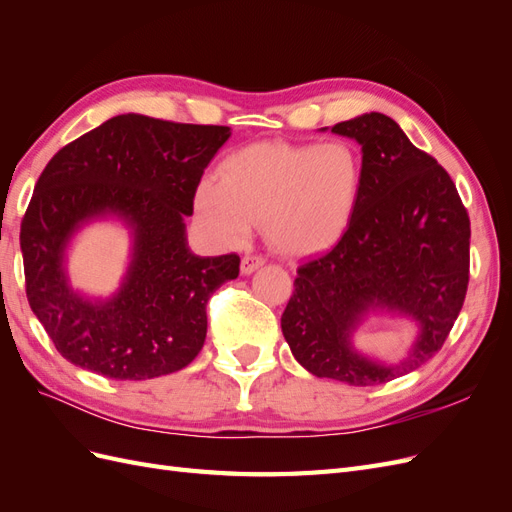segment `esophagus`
<instances>
[{
    "mask_svg": "<svg viewBox=\"0 0 512 512\" xmlns=\"http://www.w3.org/2000/svg\"><path fill=\"white\" fill-rule=\"evenodd\" d=\"M262 265H265V258L254 256V254H245V256L241 258V273H243V275H250V273H254L258 267H262Z\"/></svg>",
    "mask_w": 512,
    "mask_h": 512,
    "instance_id": "obj_1",
    "label": "esophagus"
}]
</instances>
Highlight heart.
<instances>
[{
	"label": "heart",
	"instance_id": "b5f03b06",
	"mask_svg": "<svg viewBox=\"0 0 512 512\" xmlns=\"http://www.w3.org/2000/svg\"><path fill=\"white\" fill-rule=\"evenodd\" d=\"M363 179L361 153L346 141H262L230 153L220 181L198 183L194 213L222 245H243L252 224H262L273 250L305 258L342 239L359 207Z\"/></svg>",
	"mask_w": 512,
	"mask_h": 512
}]
</instances>
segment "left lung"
<instances>
[{
	"instance_id": "left-lung-1",
	"label": "left lung",
	"mask_w": 512,
	"mask_h": 512,
	"mask_svg": "<svg viewBox=\"0 0 512 512\" xmlns=\"http://www.w3.org/2000/svg\"><path fill=\"white\" fill-rule=\"evenodd\" d=\"M331 132L361 145L363 192L333 250L299 267L282 333L309 374L374 386L427 363L451 333L468 290L470 218L446 170L391 117L365 113ZM374 313L417 324L401 362L353 348V333Z\"/></svg>"
}]
</instances>
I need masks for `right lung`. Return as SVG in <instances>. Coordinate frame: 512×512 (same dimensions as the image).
Here are the masks:
<instances>
[{
	"instance_id": "right-lung-1",
	"label": "right lung",
	"mask_w": 512,
	"mask_h": 512,
	"mask_svg": "<svg viewBox=\"0 0 512 512\" xmlns=\"http://www.w3.org/2000/svg\"><path fill=\"white\" fill-rule=\"evenodd\" d=\"M230 138L128 113L59 149L21 222L27 301L57 352L113 380H149L190 365L207 337V301L239 275V256H196L185 235L205 168ZM113 217L131 232V262L111 298H87L67 275L83 225Z\"/></svg>"
}]
</instances>
